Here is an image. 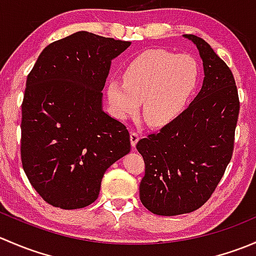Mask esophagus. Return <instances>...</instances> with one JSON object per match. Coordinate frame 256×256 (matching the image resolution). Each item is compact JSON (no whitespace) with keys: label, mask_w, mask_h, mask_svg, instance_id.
Returning a JSON list of instances; mask_svg holds the SVG:
<instances>
[{"label":"esophagus","mask_w":256,"mask_h":256,"mask_svg":"<svg viewBox=\"0 0 256 256\" xmlns=\"http://www.w3.org/2000/svg\"><path fill=\"white\" fill-rule=\"evenodd\" d=\"M140 140V135H138V132H135V131H132V132L130 134V141H131V146L135 147L136 144H138V141Z\"/></svg>","instance_id":"34e87169"}]
</instances>
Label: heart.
<instances>
[{"label": "heart", "instance_id": "obj_1", "mask_svg": "<svg viewBox=\"0 0 256 256\" xmlns=\"http://www.w3.org/2000/svg\"><path fill=\"white\" fill-rule=\"evenodd\" d=\"M198 80L200 66L193 56L150 49L128 64L124 82H108V102L112 115L120 120L136 115L142 102L144 120L161 128L182 114Z\"/></svg>", "mask_w": 256, "mask_h": 256}]
</instances>
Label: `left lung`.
<instances>
[{
    "instance_id": "8db88e82",
    "label": "left lung",
    "mask_w": 256,
    "mask_h": 256,
    "mask_svg": "<svg viewBox=\"0 0 256 256\" xmlns=\"http://www.w3.org/2000/svg\"><path fill=\"white\" fill-rule=\"evenodd\" d=\"M183 37L203 60L202 89L177 118L136 144L144 161L140 200L157 216L190 213L210 198L230 162L239 115L229 66L204 40Z\"/></svg>"
}]
</instances>
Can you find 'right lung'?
Returning a JSON list of instances; mask_svg holds the SVG:
<instances>
[{"mask_svg": "<svg viewBox=\"0 0 256 256\" xmlns=\"http://www.w3.org/2000/svg\"><path fill=\"white\" fill-rule=\"evenodd\" d=\"M130 44L82 30L47 46L28 74L20 158L53 207L92 204L106 170L130 152V134L102 110V92L112 60Z\"/></svg>", "mask_w": 256, "mask_h": 256, "instance_id": "obj_1", "label": "right lung"}]
</instances>
